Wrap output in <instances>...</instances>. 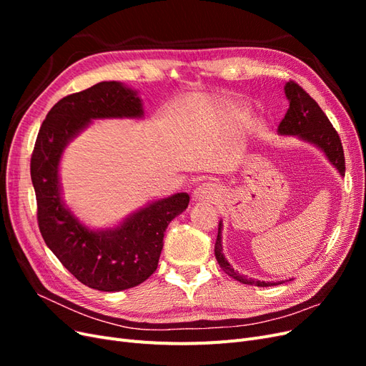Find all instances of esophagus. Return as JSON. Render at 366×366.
Instances as JSON below:
<instances>
[{"label": "esophagus", "mask_w": 366, "mask_h": 366, "mask_svg": "<svg viewBox=\"0 0 366 366\" xmlns=\"http://www.w3.org/2000/svg\"><path fill=\"white\" fill-rule=\"evenodd\" d=\"M192 197L195 202H214L217 197V189L212 183H202L195 187Z\"/></svg>", "instance_id": "obj_1"}]
</instances>
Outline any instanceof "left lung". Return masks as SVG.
I'll use <instances>...</instances> for the list:
<instances>
[{
    "instance_id": "obj_1",
    "label": "left lung",
    "mask_w": 366,
    "mask_h": 366,
    "mask_svg": "<svg viewBox=\"0 0 366 366\" xmlns=\"http://www.w3.org/2000/svg\"><path fill=\"white\" fill-rule=\"evenodd\" d=\"M284 92L287 99H289V109L281 120L278 127V132L281 136H297L308 143H313L322 151L330 163L335 166L339 171V174L343 177L345 175V157H343V148L342 142L337 134V131L331 125V122L325 116V113L320 109V107L316 104L313 97L304 90L302 86H299L296 82L290 81L284 86ZM221 229H223V223L219 221L218 224V235L215 241V258L219 264V267L224 270L232 278L249 285L257 287H269L276 285L274 282H265L258 280H246L238 274L234 267L227 262L223 254V244H221ZM282 284V282H278Z\"/></svg>"
}]
</instances>
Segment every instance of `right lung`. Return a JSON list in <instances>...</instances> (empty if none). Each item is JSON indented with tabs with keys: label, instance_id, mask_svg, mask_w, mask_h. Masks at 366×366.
<instances>
[{
	"label": "right lung",
	"instance_id": "add662e5",
	"mask_svg": "<svg viewBox=\"0 0 366 366\" xmlns=\"http://www.w3.org/2000/svg\"><path fill=\"white\" fill-rule=\"evenodd\" d=\"M142 101L124 84L99 82L62 97L39 128L30 160L38 204V224L49 249L77 281L101 292H120L156 272L164 230L189 204L186 192L152 202L105 230L82 224L64 204L59 162L65 147L93 119H139Z\"/></svg>",
	"mask_w": 366,
	"mask_h": 366
}]
</instances>
